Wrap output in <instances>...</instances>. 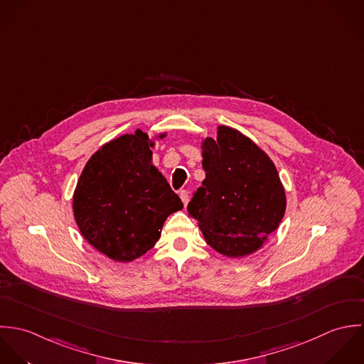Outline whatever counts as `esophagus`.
Segmentation results:
<instances>
[{"label":"esophagus","mask_w":364,"mask_h":364,"mask_svg":"<svg viewBox=\"0 0 364 364\" xmlns=\"http://www.w3.org/2000/svg\"><path fill=\"white\" fill-rule=\"evenodd\" d=\"M178 196H180V198H181V201H183V204H184V207L188 204V200H190V196H188V191L187 190H181L180 193H178Z\"/></svg>","instance_id":"esophagus-1"}]
</instances>
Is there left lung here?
Segmentation results:
<instances>
[{
	"mask_svg": "<svg viewBox=\"0 0 364 364\" xmlns=\"http://www.w3.org/2000/svg\"><path fill=\"white\" fill-rule=\"evenodd\" d=\"M205 178L187 211L205 242L222 256L257 252L286 213L287 197L269 154L237 129L219 125L217 138H203Z\"/></svg>",
	"mask_w": 364,
	"mask_h": 364,
	"instance_id": "obj_1",
	"label": "left lung"
}]
</instances>
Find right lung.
<instances>
[{"mask_svg": "<svg viewBox=\"0 0 364 364\" xmlns=\"http://www.w3.org/2000/svg\"><path fill=\"white\" fill-rule=\"evenodd\" d=\"M167 132L142 129L101 146L85 163L73 194L82 237L100 253L129 263L160 239L164 220L183 210L167 180L151 163V149Z\"/></svg>", "mask_w": 364, "mask_h": 364, "instance_id": "add662e5", "label": "right lung"}]
</instances>
